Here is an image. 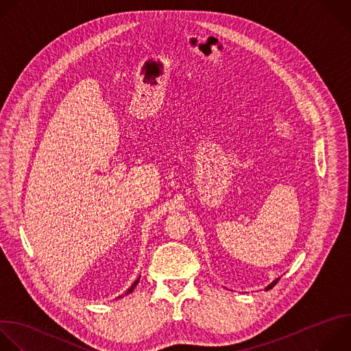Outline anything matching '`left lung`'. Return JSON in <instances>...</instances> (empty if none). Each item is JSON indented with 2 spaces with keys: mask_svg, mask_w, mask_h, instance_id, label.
Masks as SVG:
<instances>
[{
  "mask_svg": "<svg viewBox=\"0 0 351 351\" xmlns=\"http://www.w3.org/2000/svg\"><path fill=\"white\" fill-rule=\"evenodd\" d=\"M278 280H280V278H277V280H276V281H273V282H271V284H270V285H269V287H267V288H266V291H269V289H271V288H273V287H274V285H276V284H277V282H278Z\"/></svg>",
  "mask_w": 351,
  "mask_h": 351,
  "instance_id": "8db88e82",
  "label": "left lung"
}]
</instances>
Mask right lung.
Returning a JSON list of instances; mask_svg holds the SVG:
<instances>
[{"label": "right lung", "instance_id": "1", "mask_svg": "<svg viewBox=\"0 0 351 351\" xmlns=\"http://www.w3.org/2000/svg\"><path fill=\"white\" fill-rule=\"evenodd\" d=\"M139 280H141V277H139V278H138V280H136V281H135V282H134V284H132V287H131V288H130V289H128V292H127V295H128V293H131V292H132V291H134V288H135V287H136V285H138V282H139ZM119 298H120V296H119Z\"/></svg>", "mask_w": 351, "mask_h": 351}]
</instances>
